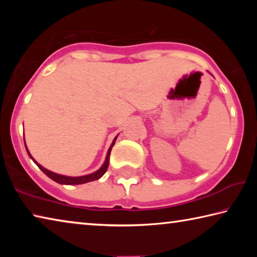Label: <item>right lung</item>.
Here are the masks:
<instances>
[{
	"mask_svg": "<svg viewBox=\"0 0 257 257\" xmlns=\"http://www.w3.org/2000/svg\"><path fill=\"white\" fill-rule=\"evenodd\" d=\"M118 137V136H116ZM116 137L113 139L111 146L108 147L107 150V153H106V158L105 161H104V163L101 168L98 169L97 171H95L93 173H89V175H86V176H80V177H69V176H63V175H59V173H55V172H52L50 170H47L44 167H42L40 163H37L35 159L32 156V154L29 153V151L27 149V146H26V142H25V146H26V151H27V153L29 155V158L32 159L35 163L37 164V167L41 169V170L45 173V175L51 178L52 180H54L55 182H58V184L61 185H81V184H86V182H89V181H94V180H97L99 178L103 177L104 173L106 172L107 170V167H108V162H110V154H111V150L112 147L114 146L115 144V141H116Z\"/></svg>",
	"mask_w": 257,
	"mask_h": 257,
	"instance_id": "add662e5",
	"label": "right lung"
}]
</instances>
